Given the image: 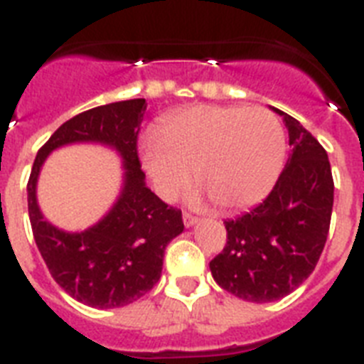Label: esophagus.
<instances>
[{
  "label": "esophagus",
  "mask_w": 364,
  "mask_h": 364,
  "mask_svg": "<svg viewBox=\"0 0 364 364\" xmlns=\"http://www.w3.org/2000/svg\"><path fill=\"white\" fill-rule=\"evenodd\" d=\"M183 223H185L186 227H192L198 223V218L192 216V214H188V213H183Z\"/></svg>",
  "instance_id": "obj_1"
}]
</instances>
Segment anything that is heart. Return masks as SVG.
<instances>
[{
    "label": "heart",
    "mask_w": 364,
    "mask_h": 364,
    "mask_svg": "<svg viewBox=\"0 0 364 364\" xmlns=\"http://www.w3.org/2000/svg\"><path fill=\"white\" fill-rule=\"evenodd\" d=\"M286 156L278 117L265 107L196 106L172 117L159 141L148 139L143 164L164 200L191 181V170L220 208H243L271 191Z\"/></svg>",
    "instance_id": "1"
}]
</instances>
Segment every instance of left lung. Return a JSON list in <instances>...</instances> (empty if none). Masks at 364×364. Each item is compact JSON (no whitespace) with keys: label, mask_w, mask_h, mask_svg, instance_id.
Returning <instances> with one entry per match:
<instances>
[{"label":"left lung","mask_w":364,"mask_h":364,"mask_svg":"<svg viewBox=\"0 0 364 364\" xmlns=\"http://www.w3.org/2000/svg\"><path fill=\"white\" fill-rule=\"evenodd\" d=\"M291 156L260 205L223 221L227 243L208 267L218 286L249 302H273L314 273L328 238L333 178L326 150L291 115Z\"/></svg>","instance_id":"obj_1"}]
</instances>
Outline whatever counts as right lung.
<instances>
[{"instance_id": "right-lung-1", "label": "right lung", "mask_w": 364, "mask_h": 364, "mask_svg": "<svg viewBox=\"0 0 364 364\" xmlns=\"http://www.w3.org/2000/svg\"><path fill=\"white\" fill-rule=\"evenodd\" d=\"M146 100L93 107L60 126L38 150L27 183L34 242L49 273L65 293L91 308L128 306L159 282L164 249L183 225L181 210L161 201L144 183L137 135ZM73 142H100L122 154L125 186L112 210L90 230L65 233L50 226L36 201V183L50 151Z\"/></svg>"}]
</instances>
